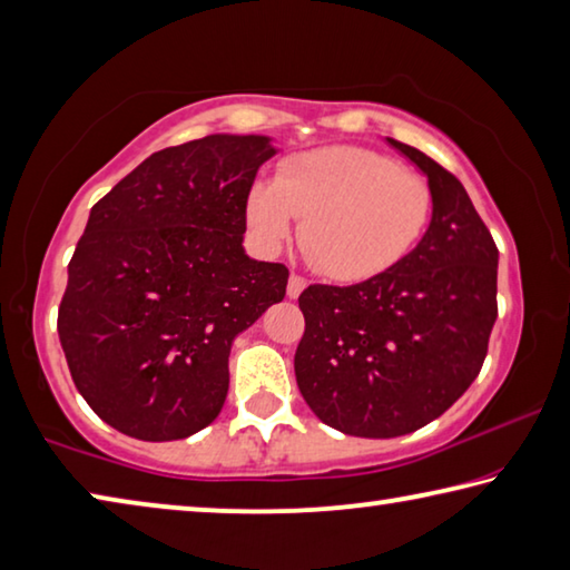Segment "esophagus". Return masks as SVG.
Masks as SVG:
<instances>
[{"mask_svg":"<svg viewBox=\"0 0 570 570\" xmlns=\"http://www.w3.org/2000/svg\"><path fill=\"white\" fill-rule=\"evenodd\" d=\"M304 288H306V282L302 276H296V274L288 276V284H286V296L288 298H298V294H302Z\"/></svg>","mask_w":570,"mask_h":570,"instance_id":"34e87169","label":"esophagus"}]
</instances>
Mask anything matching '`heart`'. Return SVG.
<instances>
[{"label": "heart", "instance_id": "b5f03b06", "mask_svg": "<svg viewBox=\"0 0 570 570\" xmlns=\"http://www.w3.org/2000/svg\"><path fill=\"white\" fill-rule=\"evenodd\" d=\"M432 193L420 176L382 153L336 146L286 160L276 180H258L246 198V224L278 248L304 218L298 244L324 276L366 282L400 264L422 238Z\"/></svg>", "mask_w": 570, "mask_h": 570}]
</instances>
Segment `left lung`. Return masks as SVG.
<instances>
[{
  "label": "left lung",
  "mask_w": 570,
  "mask_h": 570,
  "mask_svg": "<svg viewBox=\"0 0 570 570\" xmlns=\"http://www.w3.org/2000/svg\"><path fill=\"white\" fill-rule=\"evenodd\" d=\"M384 140L428 178L430 226L380 276L304 288L294 354L316 417L374 440L407 435L455 404L485 362L498 316V248L468 190L422 150Z\"/></svg>",
  "instance_id": "8db88e82"
}]
</instances>
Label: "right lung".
Wrapping results in <instances>:
<instances>
[{"instance_id": "add662e5", "label": "right lung", "mask_w": 570, "mask_h": 570, "mask_svg": "<svg viewBox=\"0 0 570 570\" xmlns=\"http://www.w3.org/2000/svg\"><path fill=\"white\" fill-rule=\"evenodd\" d=\"M278 148L214 132L153 153L92 206L67 266L57 334L72 382L122 435H196L228 394V354L286 294L244 248L246 198Z\"/></svg>"}]
</instances>
